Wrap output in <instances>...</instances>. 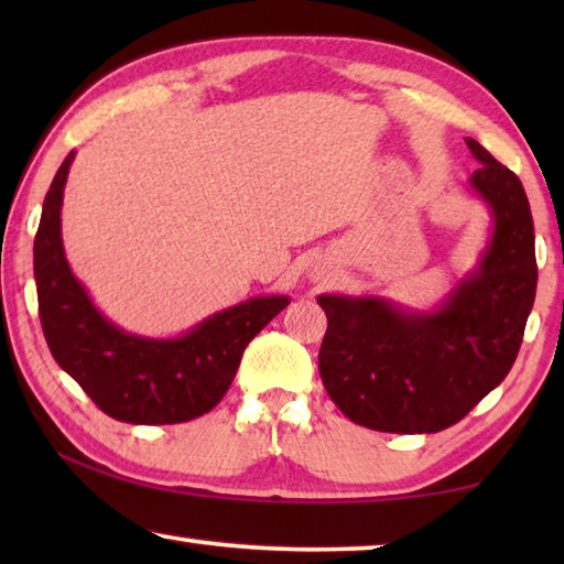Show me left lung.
<instances>
[{
	"label": "left lung",
	"mask_w": 564,
	"mask_h": 564,
	"mask_svg": "<svg viewBox=\"0 0 564 564\" xmlns=\"http://www.w3.org/2000/svg\"><path fill=\"white\" fill-rule=\"evenodd\" d=\"M470 186L492 216L477 269L433 311L380 295H318L328 330L318 370L333 403L380 433H437L498 388L518 358L538 289L534 226L520 178L475 139Z\"/></svg>",
	"instance_id": "obj_1"
}]
</instances>
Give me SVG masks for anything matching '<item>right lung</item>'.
I'll return each mask as SVG.
<instances>
[{"label": "right lung", "instance_id": "right-lung-1", "mask_svg": "<svg viewBox=\"0 0 564 564\" xmlns=\"http://www.w3.org/2000/svg\"><path fill=\"white\" fill-rule=\"evenodd\" d=\"M74 151L56 171L34 236L42 330L54 360L113 420L186 423L218 405L248 343L291 303L259 295L218 311L178 338L127 333L104 316L72 273L62 241V202Z\"/></svg>", "mask_w": 564, "mask_h": 564}]
</instances>
